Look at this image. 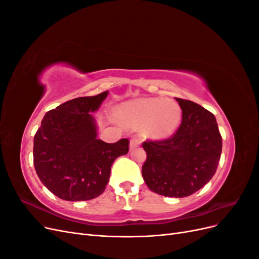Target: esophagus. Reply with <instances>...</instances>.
<instances>
[{"mask_svg":"<svg viewBox=\"0 0 259 259\" xmlns=\"http://www.w3.org/2000/svg\"><path fill=\"white\" fill-rule=\"evenodd\" d=\"M139 145H140V140L138 138H136V137L132 138L131 142H130V149H131V150H133V149L139 147Z\"/></svg>","mask_w":259,"mask_h":259,"instance_id":"esophagus-1","label":"esophagus"}]
</instances>
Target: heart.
Segmentation results:
<instances>
[{"label":"heart","instance_id":"obj_1","mask_svg":"<svg viewBox=\"0 0 259 259\" xmlns=\"http://www.w3.org/2000/svg\"><path fill=\"white\" fill-rule=\"evenodd\" d=\"M117 116L125 126L144 125L149 137L163 139L173 135L179 127L182 109L171 99L139 98L125 104Z\"/></svg>","mask_w":259,"mask_h":259}]
</instances>
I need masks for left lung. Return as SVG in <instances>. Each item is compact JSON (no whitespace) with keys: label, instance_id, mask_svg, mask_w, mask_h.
<instances>
[{"label":"left lung","instance_id":"1","mask_svg":"<svg viewBox=\"0 0 259 259\" xmlns=\"http://www.w3.org/2000/svg\"><path fill=\"white\" fill-rule=\"evenodd\" d=\"M183 120L175 134L160 142L147 140L142 168L151 191L184 198L204 187L216 173L223 139L215 115L190 100L176 98Z\"/></svg>","mask_w":259,"mask_h":259}]
</instances>
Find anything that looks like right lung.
I'll list each match as a JSON object with an SVG mask.
<instances>
[{
	"label": "right lung",
	"instance_id": "add662e5",
	"mask_svg": "<svg viewBox=\"0 0 259 259\" xmlns=\"http://www.w3.org/2000/svg\"><path fill=\"white\" fill-rule=\"evenodd\" d=\"M108 93L66 101L44 115L35 133V171L42 184L62 200L97 198L106 189L114 160L128 152L126 138L114 144L97 138L92 113Z\"/></svg>",
	"mask_w": 259,
	"mask_h": 259
}]
</instances>
